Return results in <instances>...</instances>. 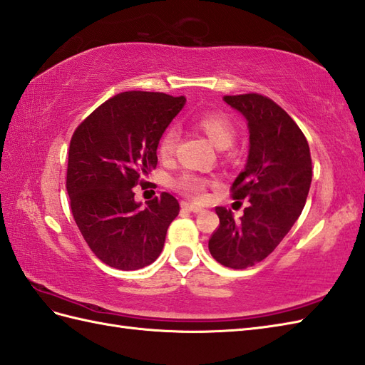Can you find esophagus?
<instances>
[{
	"label": "esophagus",
	"instance_id": "34e87169",
	"mask_svg": "<svg viewBox=\"0 0 365 365\" xmlns=\"http://www.w3.org/2000/svg\"><path fill=\"white\" fill-rule=\"evenodd\" d=\"M182 208L186 211H191V212H202L203 211V208L197 207V205H192L188 202H182Z\"/></svg>",
	"mask_w": 365,
	"mask_h": 365
}]
</instances>
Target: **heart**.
Segmentation results:
<instances>
[{"mask_svg": "<svg viewBox=\"0 0 365 365\" xmlns=\"http://www.w3.org/2000/svg\"><path fill=\"white\" fill-rule=\"evenodd\" d=\"M194 125L199 128L203 134L211 142L220 149H225L231 146L236 138V126L232 120L222 110H202L194 117ZM179 142V130L175 126H170L165 129L160 140H158L157 151L162 160H168ZM171 186L182 195L192 200H200L205 197V190H207V180L203 177L194 174V173H182L174 177Z\"/></svg>", "mask_w": 365, "mask_h": 365, "instance_id": "1", "label": "heart"}]
</instances>
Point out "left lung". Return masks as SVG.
I'll use <instances>...</instances> for the list:
<instances>
[{"instance_id": "left-lung-1", "label": "left lung", "mask_w": 365, "mask_h": 365, "mask_svg": "<svg viewBox=\"0 0 365 365\" xmlns=\"http://www.w3.org/2000/svg\"><path fill=\"white\" fill-rule=\"evenodd\" d=\"M248 121L245 170L231 186L232 199L248 200L244 216L217 207L220 219L208 242L211 256L228 268L253 267L273 253L301 216L312 183V155L294 120L260 93L223 97Z\"/></svg>"}]
</instances>
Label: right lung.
<instances>
[{
    "label": "right lung",
    "instance_id": "obj_1",
    "mask_svg": "<svg viewBox=\"0 0 365 365\" xmlns=\"http://www.w3.org/2000/svg\"><path fill=\"white\" fill-rule=\"evenodd\" d=\"M185 101L163 92H121L83 120L71 138L72 216L92 253L112 268L151 265L180 211L168 192L140 208L133 188L157 166L158 140Z\"/></svg>",
    "mask_w": 365,
    "mask_h": 365
}]
</instances>
